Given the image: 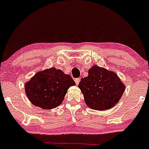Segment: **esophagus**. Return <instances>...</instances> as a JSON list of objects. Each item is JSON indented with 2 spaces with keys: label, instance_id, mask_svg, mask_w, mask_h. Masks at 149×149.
Returning <instances> with one entry per match:
<instances>
[{
  "label": "esophagus",
  "instance_id": "esophagus-1",
  "mask_svg": "<svg viewBox=\"0 0 149 149\" xmlns=\"http://www.w3.org/2000/svg\"><path fill=\"white\" fill-rule=\"evenodd\" d=\"M80 80V79L79 78H76V79H75V82H76V85L79 84Z\"/></svg>",
  "mask_w": 149,
  "mask_h": 149
}]
</instances>
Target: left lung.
<instances>
[{
    "mask_svg": "<svg viewBox=\"0 0 149 149\" xmlns=\"http://www.w3.org/2000/svg\"><path fill=\"white\" fill-rule=\"evenodd\" d=\"M78 88L89 108L105 111L119 102L125 86L114 71L94 65L88 70V76L81 78Z\"/></svg>",
    "mask_w": 149,
    "mask_h": 149,
    "instance_id": "1",
    "label": "left lung"
}]
</instances>
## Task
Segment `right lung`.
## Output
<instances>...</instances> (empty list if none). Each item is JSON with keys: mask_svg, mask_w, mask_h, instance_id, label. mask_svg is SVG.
Segmentation results:
<instances>
[{"mask_svg": "<svg viewBox=\"0 0 149 149\" xmlns=\"http://www.w3.org/2000/svg\"><path fill=\"white\" fill-rule=\"evenodd\" d=\"M76 85L71 76L54 67L38 71L25 83V93L32 104L52 109L62 103L71 86Z\"/></svg>", "mask_w": 149, "mask_h": 149, "instance_id": "1", "label": "right lung"}]
</instances>
